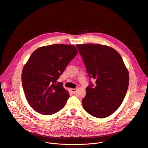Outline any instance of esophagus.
I'll return each mask as SVG.
<instances>
[{
	"instance_id": "1",
	"label": "esophagus",
	"mask_w": 148,
	"mask_h": 148,
	"mask_svg": "<svg viewBox=\"0 0 148 148\" xmlns=\"http://www.w3.org/2000/svg\"><path fill=\"white\" fill-rule=\"evenodd\" d=\"M77 91V88H71V91L72 92V93L74 94Z\"/></svg>"
}]
</instances>
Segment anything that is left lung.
<instances>
[{"label": "left lung", "instance_id": "left-lung-1", "mask_svg": "<svg viewBox=\"0 0 148 148\" xmlns=\"http://www.w3.org/2000/svg\"><path fill=\"white\" fill-rule=\"evenodd\" d=\"M90 79L82 106L98 118L112 114L121 105L127 92L129 74L120 54L114 49L97 44L76 45Z\"/></svg>", "mask_w": 148, "mask_h": 148}]
</instances>
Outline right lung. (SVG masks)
I'll return each instance as SVG.
<instances>
[{"mask_svg": "<svg viewBox=\"0 0 148 148\" xmlns=\"http://www.w3.org/2000/svg\"><path fill=\"white\" fill-rule=\"evenodd\" d=\"M74 46L53 45L36 50L25 65L22 82L27 101L43 115H52L66 105L70 97L57 79L77 56Z\"/></svg>", "mask_w": 148, "mask_h": 148, "instance_id": "add662e5", "label": "right lung"}]
</instances>
